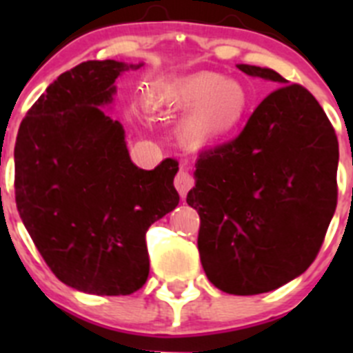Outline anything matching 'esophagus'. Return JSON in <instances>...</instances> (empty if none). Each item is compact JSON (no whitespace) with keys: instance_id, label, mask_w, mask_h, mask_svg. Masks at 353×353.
<instances>
[{"instance_id":"obj_1","label":"esophagus","mask_w":353,"mask_h":353,"mask_svg":"<svg viewBox=\"0 0 353 353\" xmlns=\"http://www.w3.org/2000/svg\"><path fill=\"white\" fill-rule=\"evenodd\" d=\"M192 185H194L192 174L187 170H180L179 173H176V176H174V187H176V191L182 196H185L187 192H189V189H192Z\"/></svg>"}]
</instances>
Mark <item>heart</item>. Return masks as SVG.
<instances>
[{
	"label": "heart",
	"mask_w": 353,
	"mask_h": 353,
	"mask_svg": "<svg viewBox=\"0 0 353 353\" xmlns=\"http://www.w3.org/2000/svg\"><path fill=\"white\" fill-rule=\"evenodd\" d=\"M146 99L155 109L192 108L182 129L196 143L223 138L235 130L248 109V93L242 84L208 70L157 81L148 88Z\"/></svg>",
	"instance_id": "obj_1"
}]
</instances>
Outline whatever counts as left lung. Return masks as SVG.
Instances as JSON below:
<instances>
[{"label": "left lung", "mask_w": 353, "mask_h": 353, "mask_svg": "<svg viewBox=\"0 0 353 353\" xmlns=\"http://www.w3.org/2000/svg\"><path fill=\"white\" fill-rule=\"evenodd\" d=\"M285 83L265 97L242 132L199 154L187 203L199 214L198 249L214 286L232 295L272 292L316 258L338 203V138L322 105Z\"/></svg>", "instance_id": "obj_1"}]
</instances>
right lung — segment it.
<instances>
[{"label": "right lung", "mask_w": 353, "mask_h": 353, "mask_svg": "<svg viewBox=\"0 0 353 353\" xmlns=\"http://www.w3.org/2000/svg\"><path fill=\"white\" fill-rule=\"evenodd\" d=\"M129 68L92 60L63 72L21 121L14 150L15 203L33 244L61 283L93 295L145 285L146 232L180 201L179 162L134 166L123 127L101 108Z\"/></svg>", "instance_id": "add662e5"}]
</instances>
